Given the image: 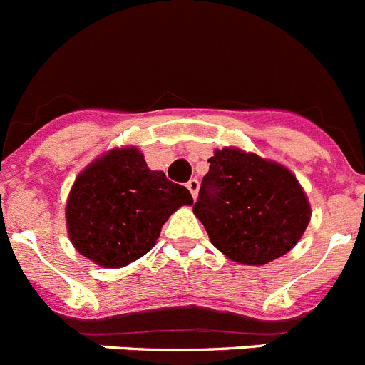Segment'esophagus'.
I'll return each instance as SVG.
<instances>
[{"instance_id":"1","label":"esophagus","mask_w":365,"mask_h":365,"mask_svg":"<svg viewBox=\"0 0 365 365\" xmlns=\"http://www.w3.org/2000/svg\"><path fill=\"white\" fill-rule=\"evenodd\" d=\"M186 188L190 190L192 197H193V199H195L197 192H199V180H197V179H190L188 182H186Z\"/></svg>"}]
</instances>
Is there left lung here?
<instances>
[{
	"instance_id": "obj_1",
	"label": "left lung",
	"mask_w": 365,
	"mask_h": 365,
	"mask_svg": "<svg viewBox=\"0 0 365 365\" xmlns=\"http://www.w3.org/2000/svg\"><path fill=\"white\" fill-rule=\"evenodd\" d=\"M193 213L228 259L262 266L286 255L312 219L302 186L286 166L239 148L208 159Z\"/></svg>"
}]
</instances>
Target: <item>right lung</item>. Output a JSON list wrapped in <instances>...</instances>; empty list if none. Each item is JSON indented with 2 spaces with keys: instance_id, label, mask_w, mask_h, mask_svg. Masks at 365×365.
<instances>
[{
  "instance_id": "1",
  "label": "right lung",
  "mask_w": 365,
  "mask_h": 365,
  "mask_svg": "<svg viewBox=\"0 0 365 365\" xmlns=\"http://www.w3.org/2000/svg\"><path fill=\"white\" fill-rule=\"evenodd\" d=\"M193 205L185 186L150 170L135 146L113 148L78 175L66 200L73 248L103 267H123L155 246L177 208Z\"/></svg>"
}]
</instances>
